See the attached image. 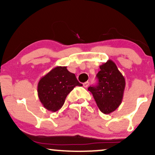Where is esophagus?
<instances>
[{"instance_id": "obj_1", "label": "esophagus", "mask_w": 155, "mask_h": 155, "mask_svg": "<svg viewBox=\"0 0 155 155\" xmlns=\"http://www.w3.org/2000/svg\"><path fill=\"white\" fill-rule=\"evenodd\" d=\"M89 85H90V82H89V81H86V82L83 84V86L84 87H87Z\"/></svg>"}]
</instances>
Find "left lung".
I'll list each match as a JSON object with an SVG mask.
<instances>
[{"mask_svg":"<svg viewBox=\"0 0 155 155\" xmlns=\"http://www.w3.org/2000/svg\"><path fill=\"white\" fill-rule=\"evenodd\" d=\"M97 73L98 83L90 87L88 90L93 95L97 107L104 114L114 111L120 106L123 98L125 79L111 60L100 65Z\"/></svg>","mask_w":155,"mask_h":155,"instance_id":"8db88e82","label":"left lung"}]
</instances>
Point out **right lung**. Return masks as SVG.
I'll return each mask as SVG.
<instances>
[{"label":"right lung","mask_w":155,"mask_h":155,"mask_svg":"<svg viewBox=\"0 0 155 155\" xmlns=\"http://www.w3.org/2000/svg\"><path fill=\"white\" fill-rule=\"evenodd\" d=\"M76 86H82L67 67L58 66L43 76L38 84V95L46 109L55 112L62 108L67 95Z\"/></svg>","instance_id":"right-lung-1"}]
</instances>
